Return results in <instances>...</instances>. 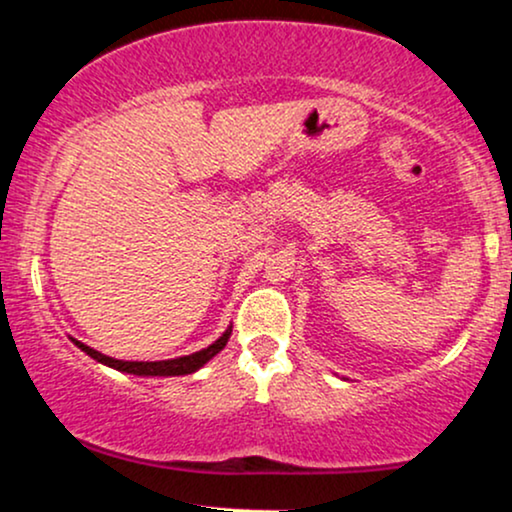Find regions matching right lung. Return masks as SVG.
I'll return each instance as SVG.
<instances>
[{
  "mask_svg": "<svg viewBox=\"0 0 512 512\" xmlns=\"http://www.w3.org/2000/svg\"><path fill=\"white\" fill-rule=\"evenodd\" d=\"M228 337H231V330L223 332L214 344L207 346V349L197 351V354H190V356L170 358V361H117V358L105 356V354H101V351L86 346L84 342H76V339H72V342L79 346L81 351H86L88 356L96 358L98 363H105V366L122 370V373H132V375H187V373H195V370L202 368L204 363L209 361V358H214L216 354H219L223 346H226Z\"/></svg>",
  "mask_w": 512,
  "mask_h": 512,
  "instance_id": "1",
  "label": "right lung"
}]
</instances>
